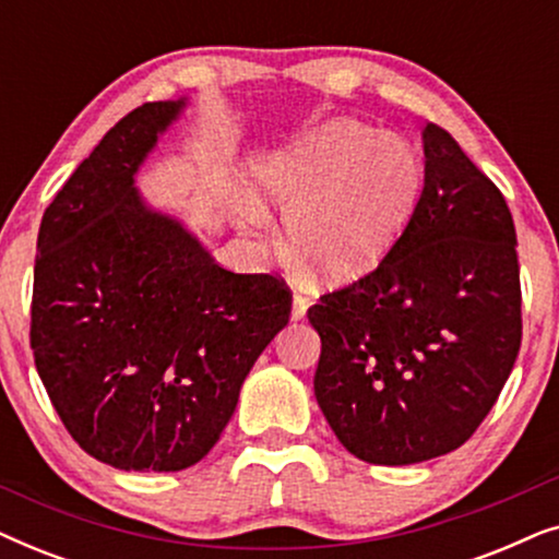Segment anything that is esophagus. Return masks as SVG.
<instances>
[{
    "label": "esophagus",
    "mask_w": 559,
    "mask_h": 559,
    "mask_svg": "<svg viewBox=\"0 0 559 559\" xmlns=\"http://www.w3.org/2000/svg\"><path fill=\"white\" fill-rule=\"evenodd\" d=\"M308 308H310V297L302 295L300 289H295V295H293V320H302L305 312H308Z\"/></svg>",
    "instance_id": "1"
}]
</instances>
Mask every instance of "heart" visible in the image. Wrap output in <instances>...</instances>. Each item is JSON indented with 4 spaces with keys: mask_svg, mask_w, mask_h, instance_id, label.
<instances>
[{
    "mask_svg": "<svg viewBox=\"0 0 559 559\" xmlns=\"http://www.w3.org/2000/svg\"><path fill=\"white\" fill-rule=\"evenodd\" d=\"M419 163L409 144L354 119L302 136L295 147L254 170V190L285 213L287 239L331 282L371 272L389 254L415 211ZM243 218L266 228L262 205Z\"/></svg>",
    "mask_w": 559,
    "mask_h": 559,
    "instance_id": "heart-1",
    "label": "heart"
}]
</instances>
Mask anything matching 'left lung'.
I'll use <instances>...</instances> for the list:
<instances>
[{
    "mask_svg": "<svg viewBox=\"0 0 559 559\" xmlns=\"http://www.w3.org/2000/svg\"><path fill=\"white\" fill-rule=\"evenodd\" d=\"M425 188L377 270L308 310L316 400L343 448L409 465L461 448L499 400L522 346L514 218L438 124Z\"/></svg>",
    "mask_w": 559,
    "mask_h": 559,
    "instance_id": "obj_1",
    "label": "left lung"
}]
</instances>
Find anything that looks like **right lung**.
<instances>
[{
    "label": "right lung",
    "instance_id": "add662e5",
    "mask_svg": "<svg viewBox=\"0 0 559 559\" xmlns=\"http://www.w3.org/2000/svg\"><path fill=\"white\" fill-rule=\"evenodd\" d=\"M182 104L150 102L119 119L37 234V373L71 438L121 471L201 461L293 308L285 280L224 270L136 193L134 173Z\"/></svg>",
    "mask_w": 559,
    "mask_h": 559
}]
</instances>
